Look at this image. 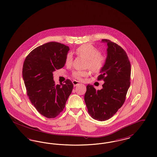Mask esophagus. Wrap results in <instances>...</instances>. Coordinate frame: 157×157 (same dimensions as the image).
I'll use <instances>...</instances> for the list:
<instances>
[{"mask_svg":"<svg viewBox=\"0 0 157 157\" xmlns=\"http://www.w3.org/2000/svg\"><path fill=\"white\" fill-rule=\"evenodd\" d=\"M72 83H73V85H74V86H76L77 85H78L81 84V82H80L77 81H75V80L73 81H72Z\"/></svg>","mask_w":157,"mask_h":157,"instance_id":"34e87169","label":"esophagus"}]
</instances>
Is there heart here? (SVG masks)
<instances>
[{"instance_id": "b5f03b06", "label": "heart", "mask_w": 157, "mask_h": 157, "mask_svg": "<svg viewBox=\"0 0 157 157\" xmlns=\"http://www.w3.org/2000/svg\"><path fill=\"white\" fill-rule=\"evenodd\" d=\"M76 54L83 57L87 60V67L94 72H98L103 67L105 58L100 54L99 50L91 44H83L79 47L75 51ZM72 56L68 54L65 59V64L70 65L72 63ZM88 75V71H76L73 74L74 76L78 79H81L82 77Z\"/></svg>"}]
</instances>
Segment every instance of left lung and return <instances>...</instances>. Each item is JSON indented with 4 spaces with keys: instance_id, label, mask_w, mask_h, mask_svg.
<instances>
[{
    "instance_id": "8db88e82",
    "label": "left lung",
    "mask_w": 157,
    "mask_h": 157,
    "mask_svg": "<svg viewBox=\"0 0 157 157\" xmlns=\"http://www.w3.org/2000/svg\"><path fill=\"white\" fill-rule=\"evenodd\" d=\"M101 43L107 44V56L98 79L105 82L98 90L88 84L84 97L88 113L98 121L109 119L122 106L131 75L130 63L124 50L110 40L103 39Z\"/></svg>"
}]
</instances>
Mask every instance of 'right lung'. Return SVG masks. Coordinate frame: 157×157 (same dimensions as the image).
Instances as JSON below:
<instances>
[{
	"mask_svg": "<svg viewBox=\"0 0 157 157\" xmlns=\"http://www.w3.org/2000/svg\"><path fill=\"white\" fill-rule=\"evenodd\" d=\"M69 47L50 42L34 49L25 58L22 75L27 95L38 112L47 118H54L64 109L73 89L69 79L55 85L53 72L65 64Z\"/></svg>",
	"mask_w": 157,
	"mask_h": 157,
	"instance_id": "1",
	"label": "right lung"
}]
</instances>
